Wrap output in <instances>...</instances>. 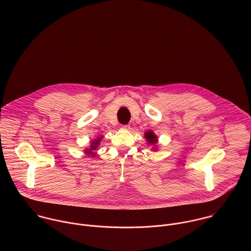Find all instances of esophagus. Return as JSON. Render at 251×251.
<instances>
[{
  "label": "esophagus",
  "instance_id": "1",
  "mask_svg": "<svg viewBox=\"0 0 251 251\" xmlns=\"http://www.w3.org/2000/svg\"><path fill=\"white\" fill-rule=\"evenodd\" d=\"M122 129H124V130H130V126H129V125H123V126H122Z\"/></svg>",
  "mask_w": 251,
  "mask_h": 251
}]
</instances>
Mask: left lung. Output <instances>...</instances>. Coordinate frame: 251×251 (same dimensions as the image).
<instances>
[{
	"label": "left lung",
	"instance_id": "left-lung-1",
	"mask_svg": "<svg viewBox=\"0 0 251 251\" xmlns=\"http://www.w3.org/2000/svg\"><path fill=\"white\" fill-rule=\"evenodd\" d=\"M144 136H145V139H146V141H147V143H148V146H151V151H157L156 145H157V141H158L157 136H156L152 131H151V130H149L148 132H146V133L144 134Z\"/></svg>",
	"mask_w": 251,
	"mask_h": 251
}]
</instances>
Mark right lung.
<instances>
[{
  "label": "right lung",
  "mask_w": 251,
  "mask_h": 251,
  "mask_svg": "<svg viewBox=\"0 0 251 251\" xmlns=\"http://www.w3.org/2000/svg\"><path fill=\"white\" fill-rule=\"evenodd\" d=\"M103 136H100V137H98L97 139L93 140L91 142V145L89 148H87L86 150H83V151H85L86 154L88 155H91V156H96L97 155V150L100 144V141L102 140Z\"/></svg>",
  "instance_id": "obj_1"
}]
</instances>
